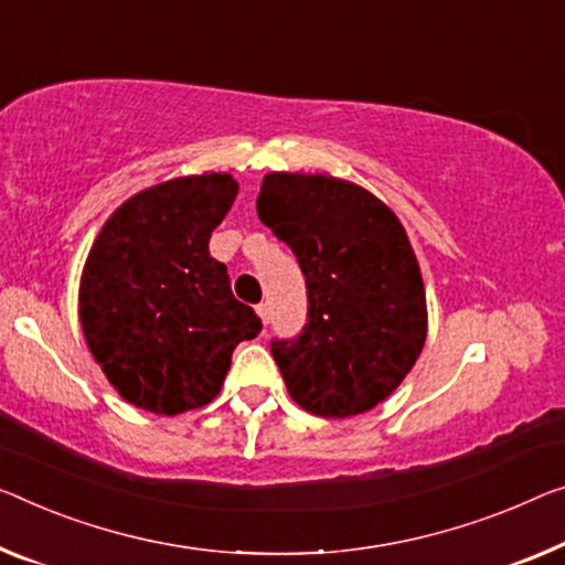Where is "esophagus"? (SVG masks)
Wrapping results in <instances>:
<instances>
[{"instance_id": "34e87169", "label": "esophagus", "mask_w": 565, "mask_h": 565, "mask_svg": "<svg viewBox=\"0 0 565 565\" xmlns=\"http://www.w3.org/2000/svg\"><path fill=\"white\" fill-rule=\"evenodd\" d=\"M257 316L263 318L265 326L270 323V306H267V302H259V306H257Z\"/></svg>"}]
</instances>
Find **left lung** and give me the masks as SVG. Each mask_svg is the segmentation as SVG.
Returning a JSON list of instances; mask_svg holds the SVG:
<instances>
[{
    "label": "left lung",
    "mask_w": 565,
    "mask_h": 565,
    "mask_svg": "<svg viewBox=\"0 0 565 565\" xmlns=\"http://www.w3.org/2000/svg\"><path fill=\"white\" fill-rule=\"evenodd\" d=\"M257 216L306 275L308 323L270 343L292 402L328 419L373 409L427 341V295L402 222L359 184L285 171L263 179Z\"/></svg>",
    "instance_id": "left-lung-1"
}]
</instances>
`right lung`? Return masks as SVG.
Segmentation results:
<instances>
[{
  "label": "right lung",
  "mask_w": 565,
  "mask_h": 565,
  "mask_svg": "<svg viewBox=\"0 0 565 565\" xmlns=\"http://www.w3.org/2000/svg\"><path fill=\"white\" fill-rule=\"evenodd\" d=\"M237 189L230 173L163 181L120 204L93 242L81 326L93 359L138 409L173 416L210 404L237 343L263 331L210 255Z\"/></svg>",
  "instance_id": "obj_1"
}]
</instances>
